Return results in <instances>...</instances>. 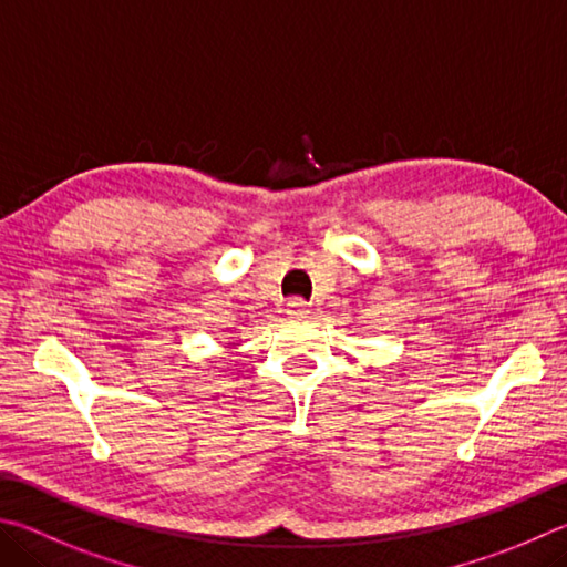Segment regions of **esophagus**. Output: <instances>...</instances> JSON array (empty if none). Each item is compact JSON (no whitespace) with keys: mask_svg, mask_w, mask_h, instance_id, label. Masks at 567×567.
Listing matches in <instances>:
<instances>
[{"mask_svg":"<svg viewBox=\"0 0 567 567\" xmlns=\"http://www.w3.org/2000/svg\"><path fill=\"white\" fill-rule=\"evenodd\" d=\"M286 306H289V309H286L289 319H306V316H309V306H306V301L301 299H291Z\"/></svg>","mask_w":567,"mask_h":567,"instance_id":"esophagus-1","label":"esophagus"}]
</instances>
